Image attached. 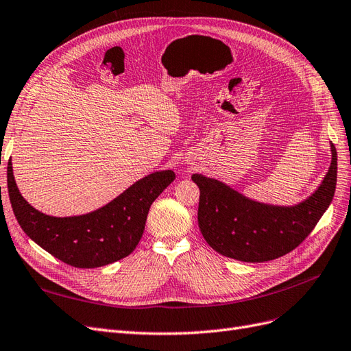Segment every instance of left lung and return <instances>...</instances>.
<instances>
[{"label":"left lung","instance_id":"1","mask_svg":"<svg viewBox=\"0 0 351 351\" xmlns=\"http://www.w3.org/2000/svg\"><path fill=\"white\" fill-rule=\"evenodd\" d=\"M322 184L303 202L276 207L243 197L216 179L192 175L199 188L198 226L219 254L245 263H264L291 252L311 234L330 207L337 185V150Z\"/></svg>","mask_w":351,"mask_h":351}]
</instances>
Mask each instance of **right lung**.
<instances>
[{
  "instance_id": "1",
  "label": "right lung",
  "mask_w": 351,
  "mask_h": 351,
  "mask_svg": "<svg viewBox=\"0 0 351 351\" xmlns=\"http://www.w3.org/2000/svg\"><path fill=\"white\" fill-rule=\"evenodd\" d=\"M173 179L172 171L152 173L105 207L60 219L33 208L17 189L11 160L7 166L10 202L20 228L45 251L77 268H96L128 256L141 239L153 201Z\"/></svg>"
}]
</instances>
